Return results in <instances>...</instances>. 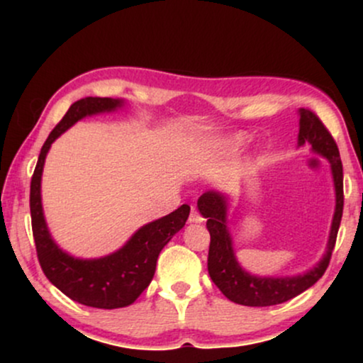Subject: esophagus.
<instances>
[{"label": "esophagus", "mask_w": 363, "mask_h": 363, "mask_svg": "<svg viewBox=\"0 0 363 363\" xmlns=\"http://www.w3.org/2000/svg\"><path fill=\"white\" fill-rule=\"evenodd\" d=\"M187 222H189V223H201V222H203V216L199 215L198 211H196L194 208H193V210H191V213H189V220H187Z\"/></svg>", "instance_id": "1"}]
</instances>
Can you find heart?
I'll use <instances>...</instances> for the list:
<instances>
[{
  "label": "heart",
  "mask_w": 363,
  "mask_h": 363,
  "mask_svg": "<svg viewBox=\"0 0 363 363\" xmlns=\"http://www.w3.org/2000/svg\"><path fill=\"white\" fill-rule=\"evenodd\" d=\"M242 143H244L242 136H234V138L225 141V148H227L228 152H235V150L242 147Z\"/></svg>",
  "instance_id": "b5f03b06"
}]
</instances>
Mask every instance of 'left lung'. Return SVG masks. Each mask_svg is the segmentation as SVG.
Returning <instances> with one entry per match:
<instances>
[{
	"label": "left lung",
	"instance_id": "8db88e82",
	"mask_svg": "<svg viewBox=\"0 0 363 363\" xmlns=\"http://www.w3.org/2000/svg\"><path fill=\"white\" fill-rule=\"evenodd\" d=\"M298 147L309 145L312 152L329 162L336 198L326 252L314 268L294 277H259L249 273L237 261L234 251V240L228 228V196L222 191L211 189L198 199V210L203 218H206V228L211 239L208 251V273L225 297L240 306L268 307L297 297L323 277L335 249L343 215V165L340 152L333 136L314 112L298 109Z\"/></svg>",
	"mask_w": 363,
	"mask_h": 363
}]
</instances>
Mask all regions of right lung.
<instances>
[{"instance_id":"add662e5","label":"right lung","mask_w":363,"mask_h":363,"mask_svg":"<svg viewBox=\"0 0 363 363\" xmlns=\"http://www.w3.org/2000/svg\"><path fill=\"white\" fill-rule=\"evenodd\" d=\"M123 99L85 97L69 107L40 148L30 182V216L37 257L48 280L78 303L97 309H119L131 306L152 281L158 254L186 225L191 208L179 206L172 213L153 220L135 232L118 251L94 259L74 257L54 242L44 218L43 181L44 162L49 148L74 123L104 112H114L124 106Z\"/></svg>"}]
</instances>
